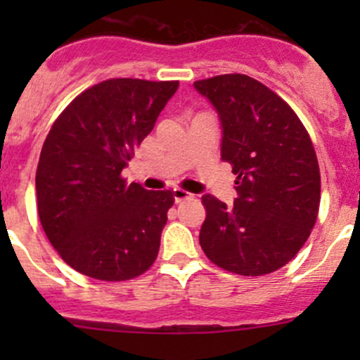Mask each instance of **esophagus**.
<instances>
[{
    "label": "esophagus",
    "instance_id": "esophagus-1",
    "mask_svg": "<svg viewBox=\"0 0 360 360\" xmlns=\"http://www.w3.org/2000/svg\"><path fill=\"white\" fill-rule=\"evenodd\" d=\"M172 195H174V202L176 203H181L184 200H190V198H193V195L188 193V191H184V190H181V188H174Z\"/></svg>",
    "mask_w": 360,
    "mask_h": 360
}]
</instances>
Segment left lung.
<instances>
[{
    "label": "left lung",
    "instance_id": "obj_1",
    "mask_svg": "<svg viewBox=\"0 0 360 360\" xmlns=\"http://www.w3.org/2000/svg\"><path fill=\"white\" fill-rule=\"evenodd\" d=\"M219 116L221 160L237 176L233 205L203 195L205 256L228 271L257 277L288 264L317 221L321 172L296 112L245 75L195 82Z\"/></svg>",
    "mask_w": 360,
    "mask_h": 360
}]
</instances>
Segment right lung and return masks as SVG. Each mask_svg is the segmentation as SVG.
<instances>
[{
  "label": "right lung",
  "instance_id": "1",
  "mask_svg": "<svg viewBox=\"0 0 360 360\" xmlns=\"http://www.w3.org/2000/svg\"><path fill=\"white\" fill-rule=\"evenodd\" d=\"M177 86L106 79L79 94L46 136L36 170L39 221L60 257L86 277L129 281L157 259L172 191L127 184L122 170Z\"/></svg>",
  "mask_w": 360,
  "mask_h": 360
}]
</instances>
